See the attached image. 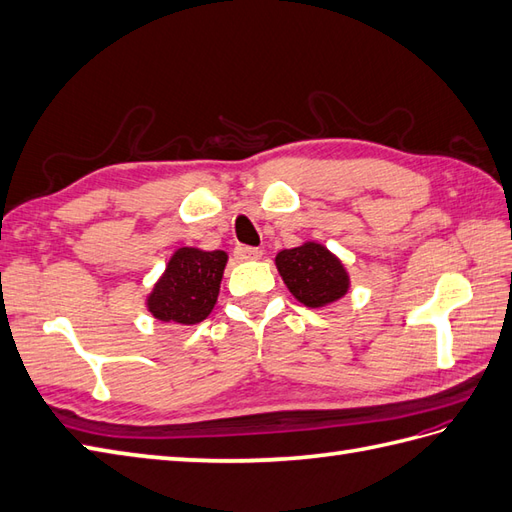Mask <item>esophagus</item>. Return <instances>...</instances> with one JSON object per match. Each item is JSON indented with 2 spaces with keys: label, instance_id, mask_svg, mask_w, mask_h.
<instances>
[{
  "label": "esophagus",
  "instance_id": "34e87169",
  "mask_svg": "<svg viewBox=\"0 0 512 512\" xmlns=\"http://www.w3.org/2000/svg\"><path fill=\"white\" fill-rule=\"evenodd\" d=\"M234 254L239 256L241 260H260L263 258V249L260 247H247V245H239L234 249Z\"/></svg>",
  "mask_w": 512,
  "mask_h": 512
}]
</instances>
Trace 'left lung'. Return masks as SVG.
<instances>
[{
  "label": "left lung",
  "instance_id": "8db88e82",
  "mask_svg": "<svg viewBox=\"0 0 512 512\" xmlns=\"http://www.w3.org/2000/svg\"><path fill=\"white\" fill-rule=\"evenodd\" d=\"M276 267L286 289L306 308H326L339 302L352 286L343 260L319 241L282 249L276 254Z\"/></svg>",
  "mask_w": 512,
  "mask_h": 512
}]
</instances>
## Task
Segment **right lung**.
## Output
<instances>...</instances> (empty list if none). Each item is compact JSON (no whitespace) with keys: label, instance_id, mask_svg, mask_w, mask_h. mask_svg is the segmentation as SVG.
Instances as JSON below:
<instances>
[{"label":"right lung","instance_id":"add662e5","mask_svg":"<svg viewBox=\"0 0 512 512\" xmlns=\"http://www.w3.org/2000/svg\"><path fill=\"white\" fill-rule=\"evenodd\" d=\"M228 254L223 249L178 247L145 295L147 313L162 323L197 326L217 304Z\"/></svg>","mask_w":512,"mask_h":512}]
</instances>
